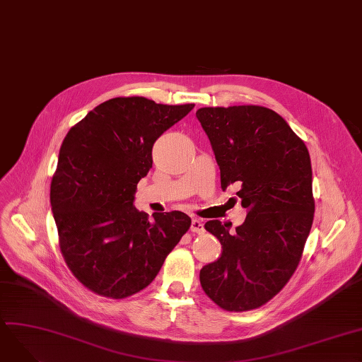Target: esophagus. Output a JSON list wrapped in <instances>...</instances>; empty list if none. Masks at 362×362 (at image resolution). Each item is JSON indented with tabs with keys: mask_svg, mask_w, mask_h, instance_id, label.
Segmentation results:
<instances>
[{
	"mask_svg": "<svg viewBox=\"0 0 362 362\" xmlns=\"http://www.w3.org/2000/svg\"><path fill=\"white\" fill-rule=\"evenodd\" d=\"M190 230H192V233H196V234L203 233V231H204L203 222H202L199 218H193V219H192V227H190Z\"/></svg>",
	"mask_w": 362,
	"mask_h": 362,
	"instance_id": "obj_1",
	"label": "esophagus"
}]
</instances>
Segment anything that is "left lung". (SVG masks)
I'll use <instances>...</instances> for the list:
<instances>
[{
    "label": "left lung",
    "instance_id": "8db88e82",
    "mask_svg": "<svg viewBox=\"0 0 362 362\" xmlns=\"http://www.w3.org/2000/svg\"><path fill=\"white\" fill-rule=\"evenodd\" d=\"M196 116L215 153L221 188L237 184L247 209L234 233L219 221L204 223L222 255L200 269V284L226 311H250L277 295L299 265L315 211L311 158L271 109L202 107Z\"/></svg>",
    "mask_w": 362,
    "mask_h": 362
}]
</instances>
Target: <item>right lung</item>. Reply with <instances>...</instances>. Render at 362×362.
Segmentation results:
<instances>
[{"label":"right lung","instance_id":"add662e5","mask_svg":"<svg viewBox=\"0 0 362 362\" xmlns=\"http://www.w3.org/2000/svg\"><path fill=\"white\" fill-rule=\"evenodd\" d=\"M193 107L116 97L64 136L51 180V209L66 265L94 293L112 299L139 293L190 228V216L180 211L150 219L132 203L136 184L151 168L154 141Z\"/></svg>","mask_w":362,"mask_h":362}]
</instances>
